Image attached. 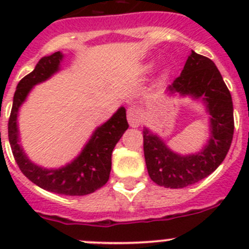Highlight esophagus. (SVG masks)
Listing matches in <instances>:
<instances>
[{"instance_id":"obj_1","label":"esophagus","mask_w":249,"mask_h":249,"mask_svg":"<svg viewBox=\"0 0 249 249\" xmlns=\"http://www.w3.org/2000/svg\"><path fill=\"white\" fill-rule=\"evenodd\" d=\"M127 120H129V124L131 127H137L140 126L141 122H142V118H141V113L137 107L131 106L127 108Z\"/></svg>"}]
</instances>
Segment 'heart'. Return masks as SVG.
Wrapping results in <instances>:
<instances>
[{"instance_id": "1", "label": "heart", "mask_w": 249, "mask_h": 249, "mask_svg": "<svg viewBox=\"0 0 249 249\" xmlns=\"http://www.w3.org/2000/svg\"><path fill=\"white\" fill-rule=\"evenodd\" d=\"M160 78H161V79L164 80L165 78H166V73H162V74H161V77H160Z\"/></svg>"}]
</instances>
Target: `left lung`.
I'll return each mask as SVG.
<instances>
[{
	"label": "left lung",
	"mask_w": 249,
	"mask_h": 249,
	"mask_svg": "<svg viewBox=\"0 0 249 249\" xmlns=\"http://www.w3.org/2000/svg\"><path fill=\"white\" fill-rule=\"evenodd\" d=\"M167 92L201 99L211 115V137L195 154H177L159 136L143 129V150L150 179L160 187L178 189L210 176L225 159L233 135V108L231 95L214 62L193 50Z\"/></svg>",
	"instance_id": "obj_1"
}]
</instances>
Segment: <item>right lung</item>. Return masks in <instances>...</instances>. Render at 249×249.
Masks as SVG:
<instances>
[{"label": "right lung", "mask_w": 249, "mask_h": 249, "mask_svg": "<svg viewBox=\"0 0 249 249\" xmlns=\"http://www.w3.org/2000/svg\"><path fill=\"white\" fill-rule=\"evenodd\" d=\"M62 57L64 55L60 52L42 57L34 71L19 82L8 122V139L18 166L32 183L56 194L82 196L91 194L107 183L112 166V152L129 124L126 110L124 107H120L110 119L95 130L82 153L66 166L48 170L30 161L18 143V112L32 87L44 82L59 71Z\"/></svg>", "instance_id": "add662e5"}]
</instances>
